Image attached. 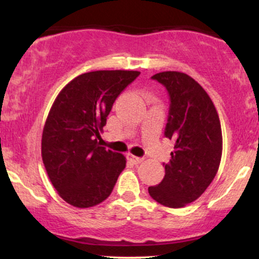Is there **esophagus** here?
<instances>
[{
  "instance_id": "34e87169",
  "label": "esophagus",
  "mask_w": 259,
  "mask_h": 259,
  "mask_svg": "<svg viewBox=\"0 0 259 259\" xmlns=\"http://www.w3.org/2000/svg\"><path fill=\"white\" fill-rule=\"evenodd\" d=\"M127 159H129L130 162H133L134 164H139V163L142 162V158H140V157H136V156H133V154H127Z\"/></svg>"
}]
</instances>
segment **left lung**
Listing matches in <instances>:
<instances>
[{
    "mask_svg": "<svg viewBox=\"0 0 259 259\" xmlns=\"http://www.w3.org/2000/svg\"><path fill=\"white\" fill-rule=\"evenodd\" d=\"M167 89L169 113L164 136L174 141L165 175L148 187L154 201L181 208L197 200L214 179L221 164V120L212 100L196 80L185 73L162 72L152 76Z\"/></svg>",
    "mask_w": 259,
    "mask_h": 259,
    "instance_id": "8db88e82",
    "label": "left lung"
}]
</instances>
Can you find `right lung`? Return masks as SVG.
Instances as JSON below:
<instances>
[{"label":"right lung","mask_w":259,"mask_h":259,"mask_svg":"<svg viewBox=\"0 0 259 259\" xmlns=\"http://www.w3.org/2000/svg\"><path fill=\"white\" fill-rule=\"evenodd\" d=\"M140 75L135 70H96L59 92L42 132L41 154L52 185L78 208L101 203L125 168V157L99 146L113 103Z\"/></svg>","instance_id":"add662e5"}]
</instances>
